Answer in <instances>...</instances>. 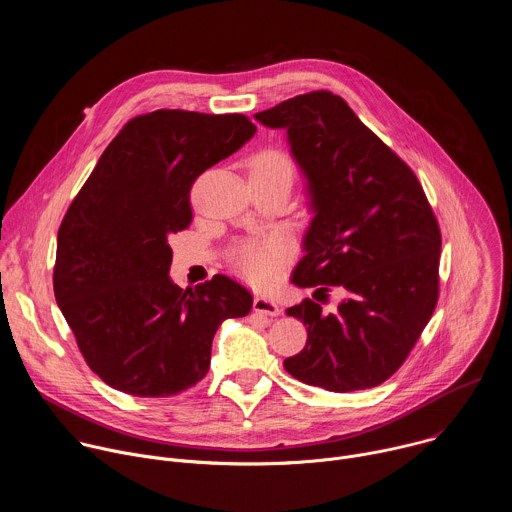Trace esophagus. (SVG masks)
Masks as SVG:
<instances>
[{
  "label": "esophagus",
  "instance_id": "34e87169",
  "mask_svg": "<svg viewBox=\"0 0 512 512\" xmlns=\"http://www.w3.org/2000/svg\"><path fill=\"white\" fill-rule=\"evenodd\" d=\"M253 310L259 312V314H265V316H279L281 314L279 306L269 298H255L253 300Z\"/></svg>",
  "mask_w": 512,
  "mask_h": 512
}]
</instances>
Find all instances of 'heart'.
<instances>
[{
    "instance_id": "obj_1",
    "label": "heart",
    "mask_w": 512,
    "mask_h": 512,
    "mask_svg": "<svg viewBox=\"0 0 512 512\" xmlns=\"http://www.w3.org/2000/svg\"><path fill=\"white\" fill-rule=\"evenodd\" d=\"M294 170L291 158L275 145H267L249 158L251 180H285L291 184ZM285 261L287 245L277 237L249 239L235 251V265L243 277L263 289L273 287L281 279Z\"/></svg>"
}]
</instances>
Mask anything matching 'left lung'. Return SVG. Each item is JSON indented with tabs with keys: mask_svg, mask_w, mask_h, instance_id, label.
I'll list each match as a JSON object with an SVG mask.
<instances>
[{
	"mask_svg": "<svg viewBox=\"0 0 512 512\" xmlns=\"http://www.w3.org/2000/svg\"><path fill=\"white\" fill-rule=\"evenodd\" d=\"M287 129L310 180L316 216L294 277L326 294L346 289L334 314L314 300L289 308L308 328L283 360L298 381L334 393L371 389L399 371L440 298L442 233L415 172L330 91L255 115Z\"/></svg>",
	"mask_w": 512,
	"mask_h": 512,
	"instance_id": "obj_1",
	"label": "left lung"
}]
</instances>
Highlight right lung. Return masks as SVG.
Here are the masks:
<instances>
[{
  "label": "right lung",
  "mask_w": 512,
  "mask_h": 512,
  "mask_svg": "<svg viewBox=\"0 0 512 512\" xmlns=\"http://www.w3.org/2000/svg\"><path fill=\"white\" fill-rule=\"evenodd\" d=\"M247 115L158 109L129 119L70 202L56 243L54 298L89 369L133 397L202 381L212 338L253 296L227 275L194 291L168 277V239L192 223L190 190L253 137Z\"/></svg>",
  "instance_id": "right-lung-1"
}]
</instances>
